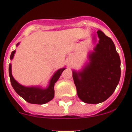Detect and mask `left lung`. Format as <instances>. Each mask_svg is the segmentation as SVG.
Wrapping results in <instances>:
<instances>
[{"mask_svg":"<svg viewBox=\"0 0 132 132\" xmlns=\"http://www.w3.org/2000/svg\"><path fill=\"white\" fill-rule=\"evenodd\" d=\"M99 43L90 55V62L81 72L73 71L78 96L90 104L108 99L119 82L121 61L112 40L101 30L97 31Z\"/></svg>","mask_w":132,"mask_h":132,"instance_id":"1","label":"left lung"}]
</instances>
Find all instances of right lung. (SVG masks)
<instances>
[{"instance_id": "add662e5", "label": "right lung", "mask_w": 132, "mask_h": 132, "mask_svg": "<svg viewBox=\"0 0 132 132\" xmlns=\"http://www.w3.org/2000/svg\"><path fill=\"white\" fill-rule=\"evenodd\" d=\"M18 45V43L16 45ZM14 53H15V50L12 52L10 59H13ZM64 70L65 68H61L55 72L52 79L50 80L48 87L45 89H42L39 87H24L18 84L12 76L11 64H9V75L12 86L18 95L20 96L26 102L29 103L41 105L45 104L53 99L54 96V85L55 82L58 80L61 73Z\"/></svg>"}]
</instances>
